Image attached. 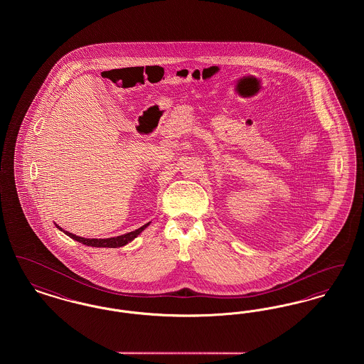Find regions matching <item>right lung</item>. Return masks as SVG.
<instances>
[{
    "instance_id": "add662e5",
    "label": "right lung",
    "mask_w": 364,
    "mask_h": 364,
    "mask_svg": "<svg viewBox=\"0 0 364 364\" xmlns=\"http://www.w3.org/2000/svg\"><path fill=\"white\" fill-rule=\"evenodd\" d=\"M147 226H149V224L140 226L139 229L134 230V232L125 233V235H122V236H116V237H109V239H85V237H79V236H76V235H73V233H70V232H67V230H63V228H60L58 225H57V228L61 229L67 236H70V239H73V240H76V242H82V244L90 245V247H109V248H117V247H122V245L128 244L131 240H134V239L138 236L139 233H141V230H144Z\"/></svg>"
}]
</instances>
